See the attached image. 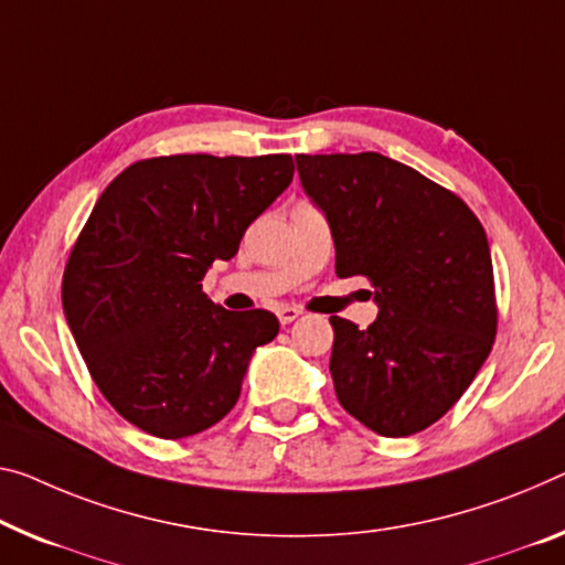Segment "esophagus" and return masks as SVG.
I'll list each match as a JSON object with an SVG mask.
<instances>
[{"instance_id": "1", "label": "esophagus", "mask_w": 565, "mask_h": 565, "mask_svg": "<svg viewBox=\"0 0 565 565\" xmlns=\"http://www.w3.org/2000/svg\"><path fill=\"white\" fill-rule=\"evenodd\" d=\"M300 308H292V306H282V308H277V318H280V323L282 326H288V323H292L295 318L300 316Z\"/></svg>"}]
</instances>
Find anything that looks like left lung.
<instances>
[{
    "instance_id": "left-lung-1",
    "label": "left lung",
    "mask_w": 565,
    "mask_h": 565,
    "mask_svg": "<svg viewBox=\"0 0 565 565\" xmlns=\"http://www.w3.org/2000/svg\"><path fill=\"white\" fill-rule=\"evenodd\" d=\"M295 161L331 222L335 275L366 277L379 302L366 331L331 316L338 402L381 437L431 427L472 384L498 333L488 234L455 192L381 153Z\"/></svg>"
}]
</instances>
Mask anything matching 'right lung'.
Returning <instances> with one entry per match:
<instances>
[{
	"label": "right lung",
	"mask_w": 565,
	"mask_h": 565,
	"mask_svg": "<svg viewBox=\"0 0 565 565\" xmlns=\"http://www.w3.org/2000/svg\"><path fill=\"white\" fill-rule=\"evenodd\" d=\"M290 153H177L124 169L95 202L63 273V308L95 386L161 439L214 427L237 404L247 363L280 323L206 298L214 259H232L292 181Z\"/></svg>",
	"instance_id": "1"
}]
</instances>
